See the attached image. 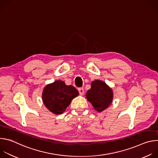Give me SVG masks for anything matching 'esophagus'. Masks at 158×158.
I'll use <instances>...</instances> for the list:
<instances>
[{
    "label": "esophagus",
    "instance_id": "esophagus-1",
    "mask_svg": "<svg viewBox=\"0 0 158 158\" xmlns=\"http://www.w3.org/2000/svg\"><path fill=\"white\" fill-rule=\"evenodd\" d=\"M78 91H79V94L80 95H83L84 93V89L82 87H79L78 89Z\"/></svg>",
    "mask_w": 158,
    "mask_h": 158
}]
</instances>
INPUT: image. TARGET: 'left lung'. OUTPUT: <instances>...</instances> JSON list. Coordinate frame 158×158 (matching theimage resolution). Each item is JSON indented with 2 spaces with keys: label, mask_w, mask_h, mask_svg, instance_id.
I'll return each instance as SVG.
<instances>
[{
  "label": "left lung",
  "mask_w": 158,
  "mask_h": 158,
  "mask_svg": "<svg viewBox=\"0 0 158 158\" xmlns=\"http://www.w3.org/2000/svg\"><path fill=\"white\" fill-rule=\"evenodd\" d=\"M86 98L97 111L101 112L112 103L113 93L105 82L96 80L92 82L91 89L87 92Z\"/></svg>",
  "instance_id": "obj_1"
}]
</instances>
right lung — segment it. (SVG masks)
<instances>
[{"instance_id": "1", "label": "right lung", "mask_w": 158, "mask_h": 158, "mask_svg": "<svg viewBox=\"0 0 158 158\" xmlns=\"http://www.w3.org/2000/svg\"><path fill=\"white\" fill-rule=\"evenodd\" d=\"M78 94V91L73 85H67L64 81H56L45 87L42 101L52 113L60 114L63 113L72 99Z\"/></svg>"}]
</instances>
